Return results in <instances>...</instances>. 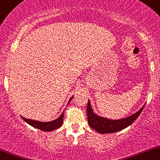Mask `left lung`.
Wrapping results in <instances>:
<instances>
[{"instance_id": "8db88e82", "label": "left lung", "mask_w": 160, "mask_h": 160, "mask_svg": "<svg viewBox=\"0 0 160 160\" xmlns=\"http://www.w3.org/2000/svg\"><path fill=\"white\" fill-rule=\"evenodd\" d=\"M145 105H143L139 111L132 116L121 118V119L112 120L98 116L96 113L94 112L91 103L88 100V104H87V116H88V125L92 129L102 134L116 132L129 126L139 117Z\"/></svg>"}]
</instances>
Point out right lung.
Masks as SVG:
<instances>
[{
  "mask_svg": "<svg viewBox=\"0 0 160 160\" xmlns=\"http://www.w3.org/2000/svg\"><path fill=\"white\" fill-rule=\"evenodd\" d=\"M72 98H73V96L71 97V98L69 99L68 103L70 102L71 100L72 99ZM63 116H64V112L61 114V116L58 118H56L55 120H53V121H50V122H39V121H35V120L29 119V118H25L22 116H21V118H22L23 120H24V122H26L28 124H29L30 126H33V127L36 128V129L43 130V131H45V132H51L62 126V123H63Z\"/></svg>",
  "mask_w": 160,
  "mask_h": 160,
  "instance_id": "add662e5",
  "label": "right lung"
}]
</instances>
